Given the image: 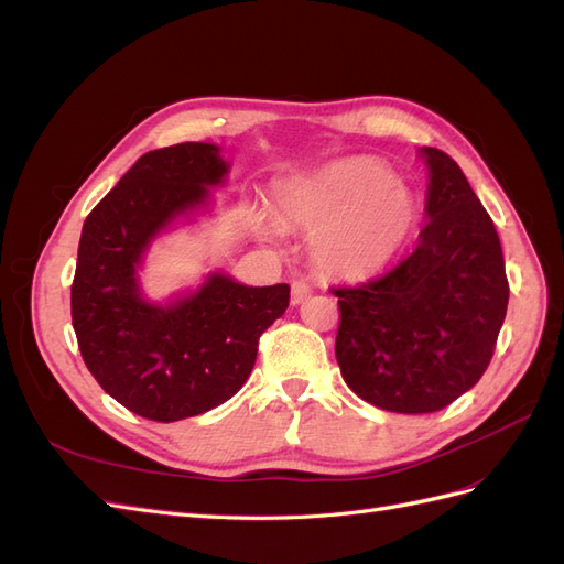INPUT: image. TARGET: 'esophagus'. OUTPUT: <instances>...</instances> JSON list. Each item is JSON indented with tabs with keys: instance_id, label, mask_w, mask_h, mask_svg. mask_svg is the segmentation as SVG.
Wrapping results in <instances>:
<instances>
[{
	"instance_id": "34e87169",
	"label": "esophagus",
	"mask_w": 564,
	"mask_h": 564,
	"mask_svg": "<svg viewBox=\"0 0 564 564\" xmlns=\"http://www.w3.org/2000/svg\"><path fill=\"white\" fill-rule=\"evenodd\" d=\"M311 292H313V289H311V284H308V282L294 280V282H292V303H294V305H299L301 301H305V299L311 296Z\"/></svg>"
}]
</instances>
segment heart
Instances as JSON below:
<instances>
[{
  "mask_svg": "<svg viewBox=\"0 0 564 564\" xmlns=\"http://www.w3.org/2000/svg\"><path fill=\"white\" fill-rule=\"evenodd\" d=\"M292 224L315 230V263L340 278L381 270L416 224V199L390 169L369 158L324 166L282 202Z\"/></svg>",
  "mask_w": 564,
  "mask_h": 564,
  "instance_id": "heart-1",
  "label": "heart"
}]
</instances>
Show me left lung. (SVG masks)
I'll list each match as a JSON object with an SVG mask.
<instances>
[{"mask_svg":"<svg viewBox=\"0 0 564 564\" xmlns=\"http://www.w3.org/2000/svg\"><path fill=\"white\" fill-rule=\"evenodd\" d=\"M421 152L431 185L419 245L386 275L332 289L340 377L398 414L440 412L480 381L510 294L497 228L460 166Z\"/></svg>","mask_w":564,"mask_h":564,"instance_id":"left-lung-1","label":"left lung"}]
</instances>
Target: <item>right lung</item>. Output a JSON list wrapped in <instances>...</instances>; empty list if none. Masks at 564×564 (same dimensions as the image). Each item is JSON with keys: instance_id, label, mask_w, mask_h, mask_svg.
<instances>
[{"instance_id": "right-lung-1", "label": "right lung", "mask_w": 564, "mask_h": 564, "mask_svg": "<svg viewBox=\"0 0 564 564\" xmlns=\"http://www.w3.org/2000/svg\"><path fill=\"white\" fill-rule=\"evenodd\" d=\"M212 143L150 150L84 220L70 292L82 360L129 412L172 423L230 400L245 386L259 338L289 305V284L245 286L212 275L199 292L155 305L135 268L172 220L224 183Z\"/></svg>"}]
</instances>
